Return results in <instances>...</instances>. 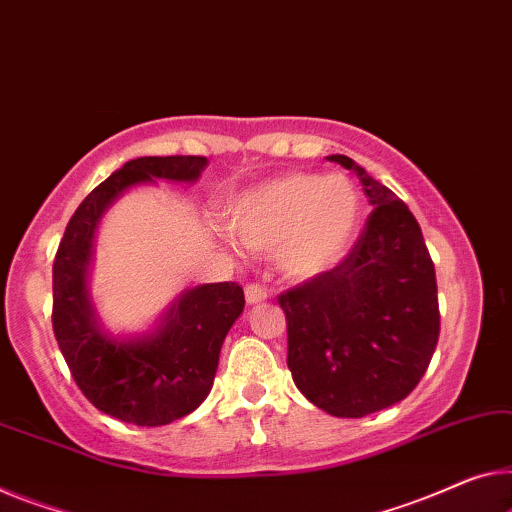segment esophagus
Here are the masks:
<instances>
[{
    "label": "esophagus",
    "instance_id": "34e87169",
    "mask_svg": "<svg viewBox=\"0 0 512 512\" xmlns=\"http://www.w3.org/2000/svg\"><path fill=\"white\" fill-rule=\"evenodd\" d=\"M245 300L251 306L263 304V302H267V290L263 286H258V283H249V286L245 288Z\"/></svg>",
    "mask_w": 512,
    "mask_h": 512
}]
</instances>
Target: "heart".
<instances>
[{"instance_id":"b5f03b06","label":"heart","mask_w":512,"mask_h":512,"mask_svg":"<svg viewBox=\"0 0 512 512\" xmlns=\"http://www.w3.org/2000/svg\"><path fill=\"white\" fill-rule=\"evenodd\" d=\"M361 199L341 174H283L240 192L226 210V226L240 245L277 249L288 277L316 279L350 254L359 233Z\"/></svg>"}]
</instances>
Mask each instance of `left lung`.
Here are the masks:
<instances>
[{"instance_id": "1", "label": "left lung", "mask_w": 512, "mask_h": 512, "mask_svg": "<svg viewBox=\"0 0 512 512\" xmlns=\"http://www.w3.org/2000/svg\"><path fill=\"white\" fill-rule=\"evenodd\" d=\"M373 212L341 265L279 295L288 368L313 405L361 419L407 398L439 338L435 265L410 208L348 155Z\"/></svg>"}]
</instances>
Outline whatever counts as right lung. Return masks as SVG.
Returning <instances> with one entry per match:
<instances>
[{
  "mask_svg": "<svg viewBox=\"0 0 512 512\" xmlns=\"http://www.w3.org/2000/svg\"><path fill=\"white\" fill-rule=\"evenodd\" d=\"M206 157H137L100 183L75 210L52 265V327L86 398L132 426H167L194 412L212 389L219 350L245 309L238 283H201L180 293L155 329L114 336L89 295L98 224L116 199L155 180L196 183Z\"/></svg>",
  "mask_w": 512,
  "mask_h": 512,
  "instance_id": "obj_1",
  "label": "right lung"
}]
</instances>
